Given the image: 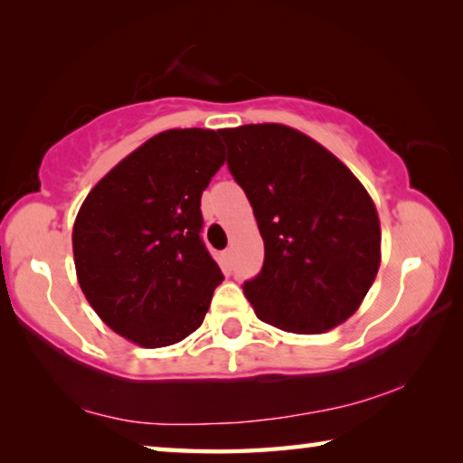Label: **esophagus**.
Here are the masks:
<instances>
[{
  "label": "esophagus",
  "instance_id": "obj_1",
  "mask_svg": "<svg viewBox=\"0 0 463 463\" xmlns=\"http://www.w3.org/2000/svg\"><path fill=\"white\" fill-rule=\"evenodd\" d=\"M222 255H224V261H226V263H229V265H231V263H232V249H226V250H224V253H222Z\"/></svg>",
  "mask_w": 463,
  "mask_h": 463
}]
</instances>
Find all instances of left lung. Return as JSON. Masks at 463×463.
I'll use <instances>...</instances> for the list:
<instances>
[{
  "mask_svg": "<svg viewBox=\"0 0 463 463\" xmlns=\"http://www.w3.org/2000/svg\"><path fill=\"white\" fill-rule=\"evenodd\" d=\"M218 132L265 247L261 273L242 286L257 318L300 335L343 325L380 269L372 195L328 148L286 124Z\"/></svg>",
  "mask_w": 463,
  "mask_h": 463,
  "instance_id": "1",
  "label": "left lung"
}]
</instances>
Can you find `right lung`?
<instances>
[{"instance_id": "1", "label": "right lung", "mask_w": 463, "mask_h": 463, "mask_svg": "<svg viewBox=\"0 0 463 463\" xmlns=\"http://www.w3.org/2000/svg\"><path fill=\"white\" fill-rule=\"evenodd\" d=\"M224 161L216 130H163L83 200L73 224L77 281L124 339L167 347L203 323L222 271L200 239V198Z\"/></svg>"}]
</instances>
